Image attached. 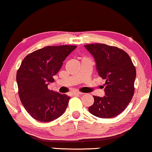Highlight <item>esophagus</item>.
I'll return each mask as SVG.
<instances>
[{
    "label": "esophagus",
    "instance_id": "obj_1",
    "mask_svg": "<svg viewBox=\"0 0 152 152\" xmlns=\"http://www.w3.org/2000/svg\"><path fill=\"white\" fill-rule=\"evenodd\" d=\"M72 95H81L82 93H79V92H74V93H72Z\"/></svg>",
    "mask_w": 152,
    "mask_h": 152
}]
</instances>
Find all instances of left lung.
Instances as JSON below:
<instances>
[{"label": "left lung", "mask_w": 152, "mask_h": 152, "mask_svg": "<svg viewBox=\"0 0 152 152\" xmlns=\"http://www.w3.org/2000/svg\"><path fill=\"white\" fill-rule=\"evenodd\" d=\"M93 55L98 75L105 82V95L93 96L94 103L88 111L94 116L110 118L125 110L133 97L135 67L123 50L106 44L84 45Z\"/></svg>", "instance_id": "left-lung-1"}]
</instances>
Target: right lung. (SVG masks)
<instances>
[{
    "instance_id": "right-lung-1",
    "label": "right lung",
    "mask_w": 152,
    "mask_h": 152,
    "mask_svg": "<svg viewBox=\"0 0 152 152\" xmlns=\"http://www.w3.org/2000/svg\"><path fill=\"white\" fill-rule=\"evenodd\" d=\"M75 45L47 46L37 50L23 59L17 72L21 102L36 120L50 122L62 116L70 97L48 88L54 82L63 62L76 49Z\"/></svg>"
}]
</instances>
